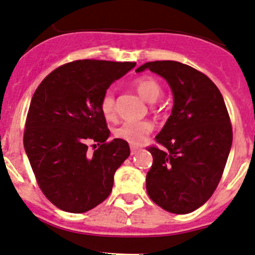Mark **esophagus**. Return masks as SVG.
<instances>
[{
	"mask_svg": "<svg viewBox=\"0 0 255 255\" xmlns=\"http://www.w3.org/2000/svg\"><path fill=\"white\" fill-rule=\"evenodd\" d=\"M139 150V148H136V146H130V154L132 155H134V154H136V151H138Z\"/></svg>",
	"mask_w": 255,
	"mask_h": 255,
	"instance_id": "34e87169",
	"label": "esophagus"
}]
</instances>
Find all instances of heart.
Wrapping results in <instances>:
<instances>
[{"instance_id": "1", "label": "heart", "mask_w": 255, "mask_h": 255, "mask_svg": "<svg viewBox=\"0 0 255 255\" xmlns=\"http://www.w3.org/2000/svg\"><path fill=\"white\" fill-rule=\"evenodd\" d=\"M134 87L139 95L148 103H155L161 95V87L155 79L144 77L135 80ZM100 109L106 119H112L116 115V103L112 92H106L100 101ZM152 123L149 121H126L115 129V135L132 145L144 143L152 132Z\"/></svg>"}]
</instances>
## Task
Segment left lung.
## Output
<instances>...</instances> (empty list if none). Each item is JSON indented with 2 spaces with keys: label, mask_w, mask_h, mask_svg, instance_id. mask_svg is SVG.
<instances>
[{
  "label": "left lung",
  "mask_w": 255,
  "mask_h": 255,
  "mask_svg": "<svg viewBox=\"0 0 255 255\" xmlns=\"http://www.w3.org/2000/svg\"><path fill=\"white\" fill-rule=\"evenodd\" d=\"M170 85L171 116L150 146L146 175L150 199L163 210L188 214L205 204L218 187L232 145V127L224 98L205 74L176 61L141 64Z\"/></svg>",
  "instance_id": "8db88e82"
}]
</instances>
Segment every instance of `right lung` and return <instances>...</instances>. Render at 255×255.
Listing matches in <instances>:
<instances>
[{"mask_svg":"<svg viewBox=\"0 0 255 255\" xmlns=\"http://www.w3.org/2000/svg\"><path fill=\"white\" fill-rule=\"evenodd\" d=\"M135 62L73 61L58 67L34 93L24 149L45 197L67 213L92 210L110 195L117 168L129 156L127 141L110 136L100 109L104 94ZM99 148L87 151V143ZM95 145V144H94Z\"/></svg>","mask_w":255,"mask_h":255,"instance_id":"1","label":"right lung"}]
</instances>
